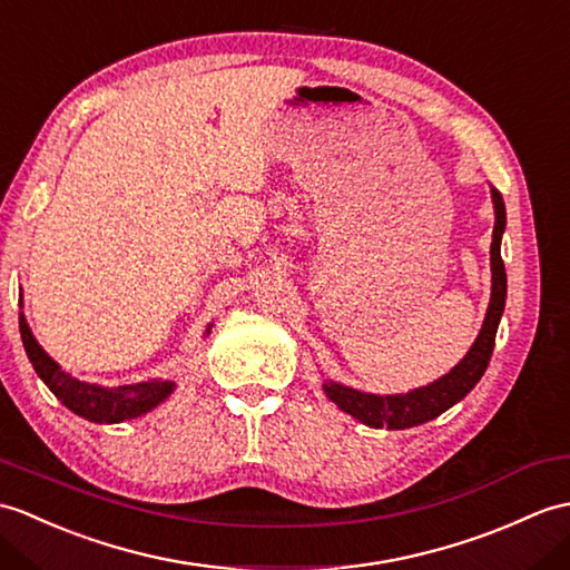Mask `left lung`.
<instances>
[{"instance_id":"8db88e82","label":"left lung","mask_w":570,"mask_h":570,"mask_svg":"<svg viewBox=\"0 0 570 570\" xmlns=\"http://www.w3.org/2000/svg\"><path fill=\"white\" fill-rule=\"evenodd\" d=\"M493 204H495V228H493V245H491V269H493V294L491 306L485 313V323L481 327V335L475 337L473 347L461 360L452 372L442 376L440 381L430 383L425 389L410 391L405 395H372L362 393L340 383H325L327 399L337 403L345 413L356 417L368 428H389V430H407L422 425V422L440 417L444 410L459 403L464 395L481 381L485 374L488 362L495 347V333L500 325L502 308H505L508 296V276L505 264L500 257V235L505 230V204L498 189H493Z\"/></svg>"}]
</instances>
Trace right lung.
Wrapping results in <instances>:
<instances>
[{
    "label": "right lung",
    "instance_id": "right-lung-1",
    "mask_svg": "<svg viewBox=\"0 0 570 570\" xmlns=\"http://www.w3.org/2000/svg\"><path fill=\"white\" fill-rule=\"evenodd\" d=\"M19 330L23 340V350L36 368V374L43 379L46 386L56 393V399L62 401L65 407H70L75 415L87 417L91 422H124L148 413L157 403H163L175 389L171 381H145L134 383V386H116L101 389L95 383L77 381L70 374L50 360L31 335L23 315H19Z\"/></svg>",
    "mask_w": 570,
    "mask_h": 570
}]
</instances>
